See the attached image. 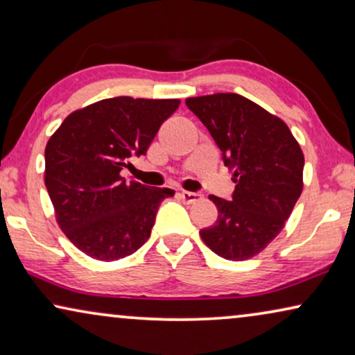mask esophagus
<instances>
[{
	"label": "esophagus",
	"instance_id": "esophagus-1",
	"mask_svg": "<svg viewBox=\"0 0 355 355\" xmlns=\"http://www.w3.org/2000/svg\"><path fill=\"white\" fill-rule=\"evenodd\" d=\"M202 197H203L202 192H187V191L181 192V198L187 203H193V202L202 200Z\"/></svg>",
	"mask_w": 355,
	"mask_h": 355
}]
</instances>
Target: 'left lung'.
<instances>
[{
    "mask_svg": "<svg viewBox=\"0 0 355 355\" xmlns=\"http://www.w3.org/2000/svg\"><path fill=\"white\" fill-rule=\"evenodd\" d=\"M234 169L231 198L211 196L215 225L200 230L205 244L226 260L255 257L279 234L302 192L304 153L284 121L237 94L186 100Z\"/></svg>",
    "mask_w": 355,
    "mask_h": 355,
    "instance_id": "8db88e82",
    "label": "left lung"
}]
</instances>
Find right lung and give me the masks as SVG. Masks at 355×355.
Segmentation results:
<instances>
[{
	"label": "right lung",
	"mask_w": 355,
	"mask_h": 355,
	"mask_svg": "<svg viewBox=\"0 0 355 355\" xmlns=\"http://www.w3.org/2000/svg\"><path fill=\"white\" fill-rule=\"evenodd\" d=\"M179 100L116 96L77 110L45 148V186L58 225L92 259L113 261L140 249L158 207L174 191L121 178L147 153Z\"/></svg>",
	"instance_id": "add662e5"
}]
</instances>
